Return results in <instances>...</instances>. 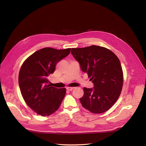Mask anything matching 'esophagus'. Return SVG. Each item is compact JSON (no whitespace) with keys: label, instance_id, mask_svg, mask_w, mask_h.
Segmentation results:
<instances>
[{"label":"esophagus","instance_id":"obj_1","mask_svg":"<svg viewBox=\"0 0 146 146\" xmlns=\"http://www.w3.org/2000/svg\"><path fill=\"white\" fill-rule=\"evenodd\" d=\"M74 88V87H67V90L68 91H72Z\"/></svg>","mask_w":146,"mask_h":146}]
</instances>
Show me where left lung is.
<instances>
[{
	"mask_svg": "<svg viewBox=\"0 0 146 146\" xmlns=\"http://www.w3.org/2000/svg\"><path fill=\"white\" fill-rule=\"evenodd\" d=\"M71 53L94 84L92 88H84V96L79 99L80 104L94 114H101L110 109L119 98L123 87L119 59L108 48L94 45L72 48Z\"/></svg>",
	"mask_w": 146,
	"mask_h": 146,
	"instance_id": "8db88e82",
	"label": "left lung"
}]
</instances>
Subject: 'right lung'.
Instances as JSON below:
<instances>
[{
	"label": "right lung",
	"mask_w": 146,
	"mask_h": 146,
	"mask_svg": "<svg viewBox=\"0 0 146 146\" xmlns=\"http://www.w3.org/2000/svg\"><path fill=\"white\" fill-rule=\"evenodd\" d=\"M71 48L57 50L45 47L26 59L19 74L21 95L31 108L41 116L55 112L61 105L66 89H58L48 84V78L56 64L67 56Z\"/></svg>",
	"instance_id": "add662e5"
}]
</instances>
